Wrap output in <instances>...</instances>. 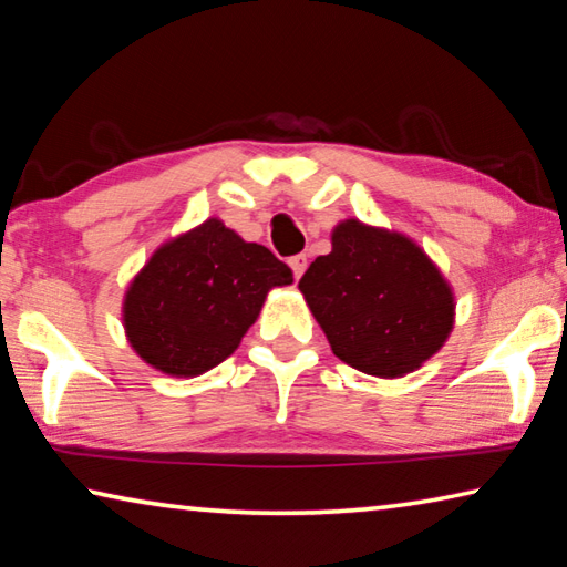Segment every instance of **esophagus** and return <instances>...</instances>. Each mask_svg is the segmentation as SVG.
Here are the masks:
<instances>
[{
	"label": "esophagus",
	"instance_id": "34e87169",
	"mask_svg": "<svg viewBox=\"0 0 567 567\" xmlns=\"http://www.w3.org/2000/svg\"><path fill=\"white\" fill-rule=\"evenodd\" d=\"M290 270H292V275H295V280H300L302 277V272L307 270V255H295V257H290Z\"/></svg>",
	"mask_w": 567,
	"mask_h": 567
}]
</instances>
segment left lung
I'll use <instances>...</instances> for the list:
<instances>
[{"label": "left lung", "instance_id": "obj_1", "mask_svg": "<svg viewBox=\"0 0 567 567\" xmlns=\"http://www.w3.org/2000/svg\"><path fill=\"white\" fill-rule=\"evenodd\" d=\"M300 292L332 352L375 378H402L447 342L455 292L415 239L360 219L332 229Z\"/></svg>", "mask_w": 567, "mask_h": 567}]
</instances>
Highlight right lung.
I'll return each instance as SVG.
<instances>
[{"label":"right lung","instance_id":"1","mask_svg":"<svg viewBox=\"0 0 567 567\" xmlns=\"http://www.w3.org/2000/svg\"><path fill=\"white\" fill-rule=\"evenodd\" d=\"M292 285L270 249L245 243L219 217L152 252L122 300L130 348L169 378H197L233 354L267 295Z\"/></svg>","mask_w":567,"mask_h":567}]
</instances>
